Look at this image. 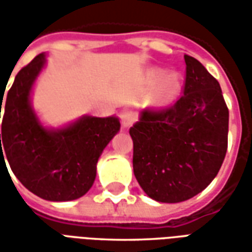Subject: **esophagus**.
<instances>
[{
    "label": "esophagus",
    "mask_w": 252,
    "mask_h": 252,
    "mask_svg": "<svg viewBox=\"0 0 252 252\" xmlns=\"http://www.w3.org/2000/svg\"><path fill=\"white\" fill-rule=\"evenodd\" d=\"M135 112L129 108H126V109L123 110V113H121V123H123V126H132V123L135 121Z\"/></svg>",
    "instance_id": "1"
}]
</instances>
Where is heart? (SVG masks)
<instances>
[{"label": "heart", "instance_id": "b5f03b06", "mask_svg": "<svg viewBox=\"0 0 252 252\" xmlns=\"http://www.w3.org/2000/svg\"><path fill=\"white\" fill-rule=\"evenodd\" d=\"M150 81L153 83H159L157 99L160 105L170 104L181 92V77L177 72H171L163 77V71L155 68L150 72Z\"/></svg>", "mask_w": 252, "mask_h": 252}]
</instances>
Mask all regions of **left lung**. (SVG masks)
<instances>
[{
  "instance_id": "obj_1",
  "label": "left lung",
  "mask_w": 252,
  "mask_h": 252,
  "mask_svg": "<svg viewBox=\"0 0 252 252\" xmlns=\"http://www.w3.org/2000/svg\"><path fill=\"white\" fill-rule=\"evenodd\" d=\"M184 58L182 97L166 109H144L129 129L139 185L150 198L170 204L205 189L228 146V108L220 85L195 58Z\"/></svg>"
}]
</instances>
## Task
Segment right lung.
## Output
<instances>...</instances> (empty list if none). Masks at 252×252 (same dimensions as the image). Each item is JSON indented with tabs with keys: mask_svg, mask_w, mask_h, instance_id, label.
I'll return each instance as SVG.
<instances>
[{
	"mask_svg": "<svg viewBox=\"0 0 252 252\" xmlns=\"http://www.w3.org/2000/svg\"><path fill=\"white\" fill-rule=\"evenodd\" d=\"M44 64L46 54H39L17 72L9 89L3 102L0 160L5 162L6 157L17 180L40 198L77 200L93 186L98 158L120 131V121L115 116H83L58 129L41 126L31 105V92ZM1 108L2 101L0 113Z\"/></svg>",
	"mask_w": 252,
	"mask_h": 252,
	"instance_id": "obj_1",
	"label": "right lung"
}]
</instances>
